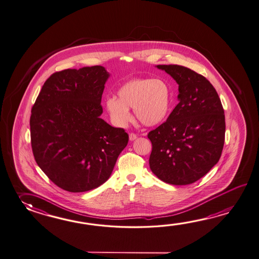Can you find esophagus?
<instances>
[{
  "label": "esophagus",
  "instance_id": "34e87169",
  "mask_svg": "<svg viewBox=\"0 0 259 259\" xmlns=\"http://www.w3.org/2000/svg\"><path fill=\"white\" fill-rule=\"evenodd\" d=\"M137 138H138V137H137V135H136V134H133V133H131V134L129 135V140H130V141H134V140H136Z\"/></svg>",
  "mask_w": 259,
  "mask_h": 259
}]
</instances>
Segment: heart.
Masks as SVG:
<instances>
[{
    "label": "heart",
    "instance_id": "heart-1",
    "mask_svg": "<svg viewBox=\"0 0 259 259\" xmlns=\"http://www.w3.org/2000/svg\"><path fill=\"white\" fill-rule=\"evenodd\" d=\"M116 98L106 101V109L118 126H125L131 120L129 109L146 126H155L168 119L172 108V93L162 79L135 78L128 80L117 90Z\"/></svg>",
    "mask_w": 259,
    "mask_h": 259
}]
</instances>
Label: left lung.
Listing matches in <instances>:
<instances>
[{
  "label": "left lung",
  "mask_w": 259,
  "mask_h": 259,
  "mask_svg": "<svg viewBox=\"0 0 259 259\" xmlns=\"http://www.w3.org/2000/svg\"><path fill=\"white\" fill-rule=\"evenodd\" d=\"M179 84V103L167 121L148 133L149 167L169 185H186L206 175L222 156L225 115L216 90L203 75L177 64L156 65Z\"/></svg>",
  "instance_id": "obj_1"
}]
</instances>
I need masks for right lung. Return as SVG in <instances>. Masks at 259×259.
I'll return each mask as SVG.
<instances>
[{"instance_id":"right-lung-1","label":"right lung","mask_w":259,"mask_h":259,"mask_svg":"<svg viewBox=\"0 0 259 259\" xmlns=\"http://www.w3.org/2000/svg\"><path fill=\"white\" fill-rule=\"evenodd\" d=\"M109 77L101 65L54 73L32 107L35 160L64 190L81 193L104 184L127 146V133L101 118Z\"/></svg>"}]
</instances>
